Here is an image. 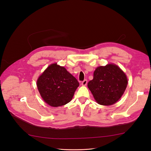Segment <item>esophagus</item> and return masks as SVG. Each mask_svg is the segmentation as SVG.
<instances>
[{"instance_id": "obj_1", "label": "esophagus", "mask_w": 151, "mask_h": 151, "mask_svg": "<svg viewBox=\"0 0 151 151\" xmlns=\"http://www.w3.org/2000/svg\"><path fill=\"white\" fill-rule=\"evenodd\" d=\"M87 83V80H84L82 82V86H86Z\"/></svg>"}]
</instances>
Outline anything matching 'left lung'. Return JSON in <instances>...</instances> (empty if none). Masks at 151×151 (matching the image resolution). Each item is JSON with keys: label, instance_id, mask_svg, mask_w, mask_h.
<instances>
[{"label": "left lung", "instance_id": "left-lung-1", "mask_svg": "<svg viewBox=\"0 0 151 151\" xmlns=\"http://www.w3.org/2000/svg\"><path fill=\"white\" fill-rule=\"evenodd\" d=\"M128 85V78L123 70L113 63L96 68L93 78L87 84L96 102L110 106L121 99Z\"/></svg>", "mask_w": 151, "mask_h": 151}]
</instances>
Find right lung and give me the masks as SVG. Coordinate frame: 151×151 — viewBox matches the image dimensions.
<instances>
[{"instance_id":"add662e5","label":"right lung","mask_w":151,"mask_h":151,"mask_svg":"<svg viewBox=\"0 0 151 151\" xmlns=\"http://www.w3.org/2000/svg\"><path fill=\"white\" fill-rule=\"evenodd\" d=\"M37 86L45 103L58 107L72 100L79 83L64 66L56 63L50 64L38 77Z\"/></svg>"}]
</instances>
